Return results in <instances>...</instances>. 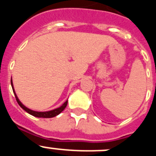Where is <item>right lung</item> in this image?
<instances>
[{"label":"right lung","instance_id":"obj_1","mask_svg":"<svg viewBox=\"0 0 156 156\" xmlns=\"http://www.w3.org/2000/svg\"><path fill=\"white\" fill-rule=\"evenodd\" d=\"M11 84H12V90H13L14 94H15V96H16V101H17L18 104L20 105V107H21L23 109H24L25 111L27 112H28L29 114H30V115H34V116H35V117H39V118H52V117L56 116V115H58V114L61 113L65 109V108H66V105H67V103H68V100H67L66 101H65L64 104H63L62 106H60L59 108H55V109L51 110V111H48V112L34 111V110H31V109H30V108H27V107H26L24 105H23V103H22L21 101L19 100V98H18V97H17V95H16V92H15V90H14L13 83H12V80H11Z\"/></svg>","mask_w":156,"mask_h":156}]
</instances>
